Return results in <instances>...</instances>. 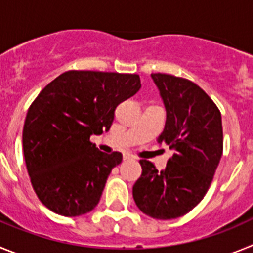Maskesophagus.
<instances>
[{
  "label": "esophagus",
  "instance_id": "obj_1",
  "mask_svg": "<svg viewBox=\"0 0 253 253\" xmlns=\"http://www.w3.org/2000/svg\"><path fill=\"white\" fill-rule=\"evenodd\" d=\"M123 160H124V161L133 160V156H130V154H124V156H123Z\"/></svg>",
  "mask_w": 253,
  "mask_h": 253
}]
</instances>
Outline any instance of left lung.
<instances>
[{
	"instance_id": "1",
	"label": "left lung",
	"mask_w": 253,
	"mask_h": 253,
	"mask_svg": "<svg viewBox=\"0 0 253 253\" xmlns=\"http://www.w3.org/2000/svg\"><path fill=\"white\" fill-rule=\"evenodd\" d=\"M166 107V124L158 143L175 153L166 169L140 160L142 175L133 198L154 219H175L194 209L207 194L223 153L222 115L213 100L194 82L152 73Z\"/></svg>"
}]
</instances>
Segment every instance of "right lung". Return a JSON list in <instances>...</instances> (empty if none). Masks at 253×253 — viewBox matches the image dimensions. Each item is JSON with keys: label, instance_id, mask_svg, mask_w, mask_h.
<instances>
[{"label": "right lung", "instance_id": "right-lung-1", "mask_svg": "<svg viewBox=\"0 0 253 253\" xmlns=\"http://www.w3.org/2000/svg\"><path fill=\"white\" fill-rule=\"evenodd\" d=\"M140 86L138 75L68 71L40 91L26 114L22 148L33 189L48 209L78 216L99 204L123 156L99 151L90 137L110 129L116 106Z\"/></svg>", "mask_w": 253, "mask_h": 253}]
</instances>
